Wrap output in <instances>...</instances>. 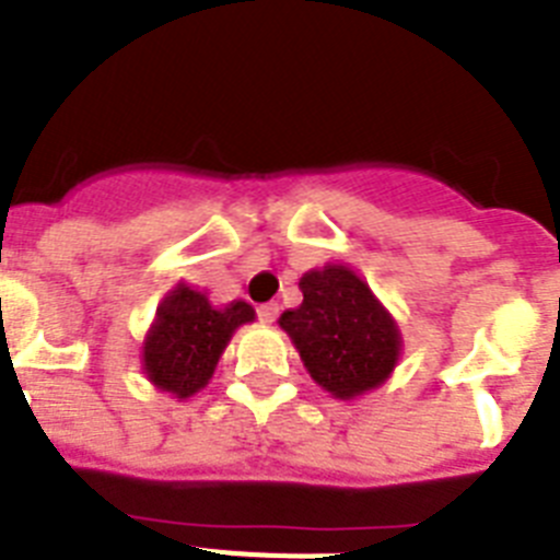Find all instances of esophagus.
Returning <instances> with one entry per match:
<instances>
[{"mask_svg": "<svg viewBox=\"0 0 560 560\" xmlns=\"http://www.w3.org/2000/svg\"><path fill=\"white\" fill-rule=\"evenodd\" d=\"M277 314H280V305L277 303H264L257 308V316H260V323H275Z\"/></svg>", "mask_w": 560, "mask_h": 560, "instance_id": "esophagus-1", "label": "esophagus"}]
</instances>
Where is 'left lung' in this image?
Segmentation results:
<instances>
[{
    "label": "left lung",
    "instance_id": "obj_1",
    "mask_svg": "<svg viewBox=\"0 0 560 560\" xmlns=\"http://www.w3.org/2000/svg\"><path fill=\"white\" fill-rule=\"evenodd\" d=\"M303 303L277 319L311 378L339 400L378 389L400 359V328L348 264H325L300 277Z\"/></svg>",
    "mask_w": 560,
    "mask_h": 560
}]
</instances>
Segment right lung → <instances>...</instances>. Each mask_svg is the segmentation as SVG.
Segmentation results:
<instances>
[{"label":"right lung","mask_w":560,"mask_h":560,"mask_svg":"<svg viewBox=\"0 0 560 560\" xmlns=\"http://www.w3.org/2000/svg\"><path fill=\"white\" fill-rule=\"evenodd\" d=\"M246 323H255V308L244 300L212 305L205 291L179 283L165 294L142 341V373L160 393L190 398L210 384L232 334Z\"/></svg>","instance_id":"obj_1"}]
</instances>
